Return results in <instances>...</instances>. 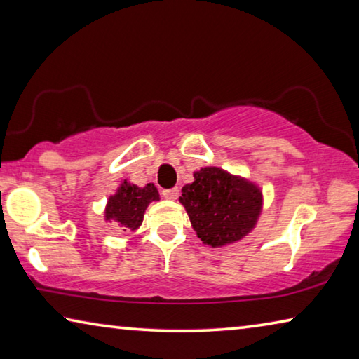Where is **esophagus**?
I'll return each instance as SVG.
<instances>
[{"label":"esophagus","instance_id":"34e87169","mask_svg":"<svg viewBox=\"0 0 359 359\" xmlns=\"http://www.w3.org/2000/svg\"><path fill=\"white\" fill-rule=\"evenodd\" d=\"M163 196H165L166 199H171V201H174V199L179 198V188L174 187V188H168V190H163Z\"/></svg>","mask_w":359,"mask_h":359}]
</instances>
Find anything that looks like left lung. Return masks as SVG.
Returning <instances> with one entry per match:
<instances>
[{
	"label": "left lung",
	"mask_w": 359,
	"mask_h": 359,
	"mask_svg": "<svg viewBox=\"0 0 359 359\" xmlns=\"http://www.w3.org/2000/svg\"><path fill=\"white\" fill-rule=\"evenodd\" d=\"M182 188L184 204L198 238L210 247L233 244L257 224L263 204L259 188L220 168H203Z\"/></svg>",
	"instance_id": "1"
}]
</instances>
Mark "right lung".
Returning a JSON list of instances; mask_svg holds the SVG:
<instances>
[{"label": "right lung", "mask_w": 359, "mask_h": 359, "mask_svg": "<svg viewBox=\"0 0 359 359\" xmlns=\"http://www.w3.org/2000/svg\"><path fill=\"white\" fill-rule=\"evenodd\" d=\"M158 199H160V194L154 184H147L141 188L123 180L117 193L107 199L104 212L106 220L117 223L123 231H135L141 226L147 205Z\"/></svg>", "instance_id": "1"}]
</instances>
